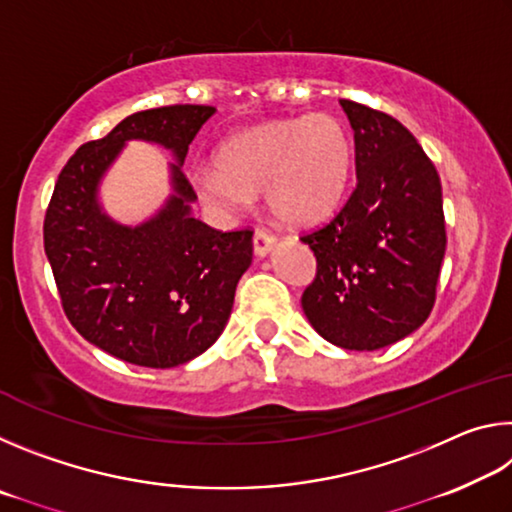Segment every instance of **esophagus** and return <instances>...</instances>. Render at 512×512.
Listing matches in <instances>:
<instances>
[{
    "instance_id": "1",
    "label": "esophagus",
    "mask_w": 512,
    "mask_h": 512,
    "mask_svg": "<svg viewBox=\"0 0 512 512\" xmlns=\"http://www.w3.org/2000/svg\"><path fill=\"white\" fill-rule=\"evenodd\" d=\"M275 244H277V239L271 235V232H268V230H255L253 248H255V255L257 257H266L275 248Z\"/></svg>"
}]
</instances>
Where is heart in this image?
<instances>
[{"instance_id": "obj_1", "label": "heart", "mask_w": 512, "mask_h": 512, "mask_svg": "<svg viewBox=\"0 0 512 512\" xmlns=\"http://www.w3.org/2000/svg\"><path fill=\"white\" fill-rule=\"evenodd\" d=\"M216 167L194 171L205 205L232 212L262 189L268 212L284 223L320 221L348 187L354 144L339 119L314 115L248 128L216 151Z\"/></svg>"}]
</instances>
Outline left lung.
<instances>
[{
    "label": "left lung",
    "instance_id": "8db88e82",
    "mask_svg": "<svg viewBox=\"0 0 512 512\" xmlns=\"http://www.w3.org/2000/svg\"><path fill=\"white\" fill-rule=\"evenodd\" d=\"M341 106L354 131L357 187L332 221L300 237L316 255L302 309L325 341L370 352L431 314L447 246L443 187L400 121L357 101Z\"/></svg>",
    "mask_w": 512,
    "mask_h": 512
}]
</instances>
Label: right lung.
I'll return each mask as SVG.
<instances>
[{
  "mask_svg": "<svg viewBox=\"0 0 512 512\" xmlns=\"http://www.w3.org/2000/svg\"><path fill=\"white\" fill-rule=\"evenodd\" d=\"M212 115V106L178 103L126 117L67 160L47 207L45 253L65 316L83 339L135 366L173 368L210 348L253 262V230L221 232L189 214L196 192L183 162ZM128 139L177 155L174 194L135 229L112 222L96 201L102 173Z\"/></svg>",
  "mask_w": 512,
  "mask_h": 512,
  "instance_id": "1",
  "label": "right lung"
}]
</instances>
